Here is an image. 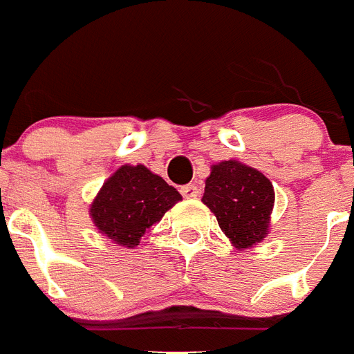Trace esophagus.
Returning <instances> with one entry per match:
<instances>
[{
  "label": "esophagus",
  "mask_w": 354,
  "mask_h": 354,
  "mask_svg": "<svg viewBox=\"0 0 354 354\" xmlns=\"http://www.w3.org/2000/svg\"><path fill=\"white\" fill-rule=\"evenodd\" d=\"M180 194H183L185 199H195V197L199 195V188L195 185H185L180 186Z\"/></svg>",
  "instance_id": "obj_1"
}]
</instances>
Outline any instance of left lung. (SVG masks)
Masks as SVG:
<instances>
[{
  "label": "left lung",
  "instance_id": "left-lung-1",
  "mask_svg": "<svg viewBox=\"0 0 354 354\" xmlns=\"http://www.w3.org/2000/svg\"><path fill=\"white\" fill-rule=\"evenodd\" d=\"M203 203L216 214L221 230L236 248H248L267 234L274 190L261 171L225 160L212 168Z\"/></svg>",
  "mask_w": 354,
  "mask_h": 354
}]
</instances>
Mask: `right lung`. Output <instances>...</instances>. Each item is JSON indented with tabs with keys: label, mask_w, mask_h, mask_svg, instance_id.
<instances>
[{
	"label": "right lung",
	"mask_w": 354,
	"mask_h": 354,
	"mask_svg": "<svg viewBox=\"0 0 354 354\" xmlns=\"http://www.w3.org/2000/svg\"><path fill=\"white\" fill-rule=\"evenodd\" d=\"M180 194L146 166H122L104 183L91 205V217L109 239L135 247L149 226L180 201Z\"/></svg>",
	"instance_id": "right-lung-1"
}]
</instances>
